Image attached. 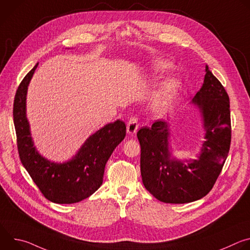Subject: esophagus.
<instances>
[{
	"label": "esophagus",
	"mask_w": 250,
	"mask_h": 250,
	"mask_svg": "<svg viewBox=\"0 0 250 250\" xmlns=\"http://www.w3.org/2000/svg\"><path fill=\"white\" fill-rule=\"evenodd\" d=\"M137 128H138V122H137V119L133 117V118H131V119L127 122V125H126L127 133L130 134V135H133V134L136 133Z\"/></svg>",
	"instance_id": "obj_1"
}]
</instances>
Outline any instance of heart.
<instances>
[{
    "label": "heart",
    "instance_id": "heart-1",
    "mask_svg": "<svg viewBox=\"0 0 250 250\" xmlns=\"http://www.w3.org/2000/svg\"><path fill=\"white\" fill-rule=\"evenodd\" d=\"M169 68H170V64L163 59H156V60H153V62L151 63V69L154 71V72L161 73ZM179 89H180V81L177 78L171 77L164 80L160 84L157 92L155 93L154 104L157 106H163L167 104L177 95Z\"/></svg>",
    "mask_w": 250,
    "mask_h": 250
}]
</instances>
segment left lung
Wrapping results in <instances>:
<instances>
[{
    "label": "left lung",
    "instance_id": "8db88e82",
    "mask_svg": "<svg viewBox=\"0 0 250 250\" xmlns=\"http://www.w3.org/2000/svg\"><path fill=\"white\" fill-rule=\"evenodd\" d=\"M191 103L201 113L205 130L198 159L172 157L170 129L165 121L158 120L137 132L142 183L163 203L185 204L205 197L216 183L229 151V98L208 65L204 83Z\"/></svg>",
    "mask_w": 250,
    "mask_h": 250
}]
</instances>
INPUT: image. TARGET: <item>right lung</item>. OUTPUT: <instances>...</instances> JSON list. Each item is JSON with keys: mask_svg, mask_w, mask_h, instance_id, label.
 Here are the masks:
<instances>
[{"mask_svg": "<svg viewBox=\"0 0 250 250\" xmlns=\"http://www.w3.org/2000/svg\"><path fill=\"white\" fill-rule=\"evenodd\" d=\"M39 63L20 84L14 102V124L21 161L43 196L56 204L78 203L103 183L106 161L125 136L126 126L117 120L90 135L70 160L57 163L43 157L34 146L26 118V94Z\"/></svg>", "mask_w": 250, "mask_h": 250, "instance_id": "1", "label": "right lung"}]
</instances>
